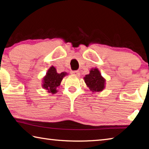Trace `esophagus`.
I'll list each match as a JSON object with an SVG mask.
<instances>
[{"label":"esophagus","mask_w":149,"mask_h":149,"mask_svg":"<svg viewBox=\"0 0 149 149\" xmlns=\"http://www.w3.org/2000/svg\"><path fill=\"white\" fill-rule=\"evenodd\" d=\"M71 74L74 75H76V76H79L80 75V73L77 70H76V71H71Z\"/></svg>","instance_id":"esophagus-1"}]
</instances>
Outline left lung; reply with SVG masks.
<instances>
[{
	"label": "left lung",
	"instance_id": "left-lung-1",
	"mask_svg": "<svg viewBox=\"0 0 149 149\" xmlns=\"http://www.w3.org/2000/svg\"><path fill=\"white\" fill-rule=\"evenodd\" d=\"M84 79L86 85L93 92H100L104 88L105 80L97 68L92 69L90 74L86 75Z\"/></svg>",
	"mask_w": 149,
	"mask_h": 149
}]
</instances>
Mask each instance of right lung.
I'll use <instances>...</instances> for the list:
<instances>
[{
    "mask_svg": "<svg viewBox=\"0 0 149 149\" xmlns=\"http://www.w3.org/2000/svg\"><path fill=\"white\" fill-rule=\"evenodd\" d=\"M66 74L65 72L58 74L55 67L51 66L47 71L46 75L44 77L43 88L47 90L48 93L55 94L57 92L56 88L61 85L62 79Z\"/></svg>",
    "mask_w": 149,
    "mask_h": 149,
    "instance_id": "add662e5",
    "label": "right lung"
}]
</instances>
